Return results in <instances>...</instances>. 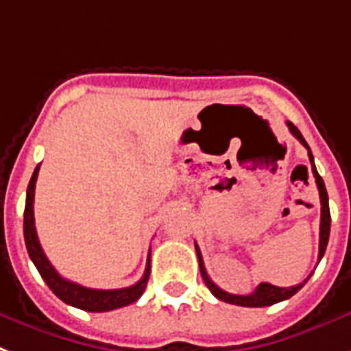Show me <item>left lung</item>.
<instances>
[{
	"label": "left lung",
	"mask_w": 351,
	"mask_h": 351,
	"mask_svg": "<svg viewBox=\"0 0 351 351\" xmlns=\"http://www.w3.org/2000/svg\"><path fill=\"white\" fill-rule=\"evenodd\" d=\"M287 127L291 130L296 140L300 141L302 145L307 149V154H309V160H311V167H313V175H315V182H317L318 187V195H320V243H318V261L322 259L326 252V247H328V239H330V226H331V215H330V204H328V191H326L324 180H322V176L318 175L317 167H315V162H313V154L311 149L307 145V141L304 140V136L300 134V130L294 127L293 123L287 121ZM197 247V245H195ZM197 256H199V267H200V274L204 278L206 285L211 291V294L219 298V300L228 302V304H235V306H243V307H265V306H272V304H278V302L287 300L291 298L293 294H296L304 287V283L309 280H304V283H298V285H294V287H276V285H271V283H259L256 291L252 294H245V296H241V294H230L223 289H219L215 283L211 282L210 276H208V272L204 269V261H202V256H200V250L197 247Z\"/></svg>",
	"instance_id": "left-lung-1"
}]
</instances>
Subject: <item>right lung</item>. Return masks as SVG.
I'll return each instance as SVG.
<instances>
[{
    "mask_svg": "<svg viewBox=\"0 0 351 351\" xmlns=\"http://www.w3.org/2000/svg\"><path fill=\"white\" fill-rule=\"evenodd\" d=\"M40 165H36L29 187H27V199H25V211H23V237H25V247L29 252V258L33 259L34 267L38 269L40 276L44 278V282L47 283V287L57 294L58 298L69 306L79 307L84 311L90 313H103L112 311L117 307H125L128 304H132L140 298L149 282V274H151V261H147L145 274L140 282L134 283L130 287L125 289H110V291H103V289H90L82 287L79 283L69 282L66 278H62L55 271V267L49 263V259L45 258L44 250L40 247L38 235H36V228H34V187H36V178H38Z\"/></svg>",
    "mask_w": 351,
    "mask_h": 351,
    "instance_id": "add662e5",
    "label": "right lung"
}]
</instances>
